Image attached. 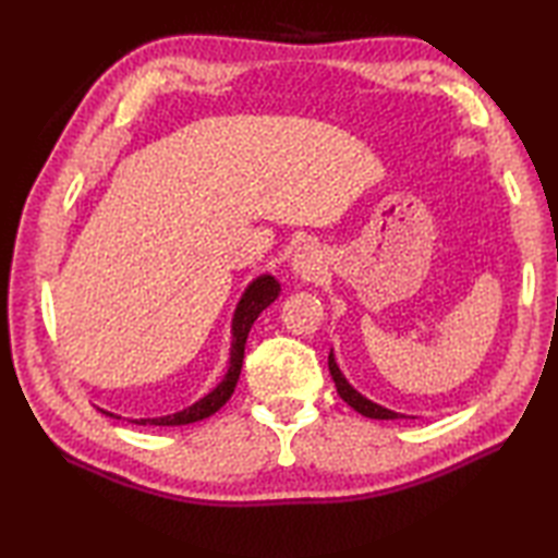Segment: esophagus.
Here are the masks:
<instances>
[{"instance_id": "obj_1", "label": "esophagus", "mask_w": 558, "mask_h": 558, "mask_svg": "<svg viewBox=\"0 0 558 558\" xmlns=\"http://www.w3.org/2000/svg\"><path fill=\"white\" fill-rule=\"evenodd\" d=\"M292 268L294 272H300L302 278H312L314 272L318 270V256L312 246H302L298 254H294V260H292Z\"/></svg>"}]
</instances>
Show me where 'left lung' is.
<instances>
[{
  "label": "left lung",
  "mask_w": 558,
  "mask_h": 558,
  "mask_svg": "<svg viewBox=\"0 0 558 558\" xmlns=\"http://www.w3.org/2000/svg\"><path fill=\"white\" fill-rule=\"evenodd\" d=\"M328 369H330V376H333V381H336L338 396H340L342 400H345L350 408H354L360 414H364V417H372V420H398V417H400L398 412H390V410H386V408H381V405H376V402L366 400L364 396H360L357 390H354V388L345 381V376L340 374L338 364H336V360H333V352L328 354Z\"/></svg>",
  "instance_id": "1"
}]
</instances>
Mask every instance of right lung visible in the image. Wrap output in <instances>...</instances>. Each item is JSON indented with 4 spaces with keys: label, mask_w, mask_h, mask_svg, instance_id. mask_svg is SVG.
Listing matches in <instances>:
<instances>
[{
    "label": "right lung",
    "mask_w": 558,
    "mask_h": 558,
    "mask_svg": "<svg viewBox=\"0 0 558 558\" xmlns=\"http://www.w3.org/2000/svg\"><path fill=\"white\" fill-rule=\"evenodd\" d=\"M278 292H280L278 280L270 276H260L258 280H254L252 286L246 288L244 298L240 300V304H236L234 322H232V338L234 340H232V352H230V369H228V374H225L222 384L216 390H210L206 398H201L198 402H194L192 408H186L177 414H168V417H156V420H132V422L134 424H153V426H182V424L206 420L213 412H218L234 393L236 378H240V372H242L244 345H246L248 330H252V324L256 322L258 314L278 298ZM105 414H110V412H105ZM110 417H114V414H110Z\"/></svg>",
    "instance_id": "1"
}]
</instances>
